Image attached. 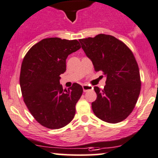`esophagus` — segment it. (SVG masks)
<instances>
[{
	"mask_svg": "<svg viewBox=\"0 0 158 158\" xmlns=\"http://www.w3.org/2000/svg\"><path fill=\"white\" fill-rule=\"evenodd\" d=\"M82 88H83L84 92H87V91H89V90H92V89H93L92 86L88 85H84L82 86Z\"/></svg>",
	"mask_w": 158,
	"mask_h": 158,
	"instance_id": "1",
	"label": "esophagus"
}]
</instances>
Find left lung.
<instances>
[{"label": "left lung", "mask_w": 158, "mask_h": 158, "mask_svg": "<svg viewBox=\"0 0 158 158\" xmlns=\"http://www.w3.org/2000/svg\"><path fill=\"white\" fill-rule=\"evenodd\" d=\"M94 71L106 77V86L94 87L97 99L92 102L94 115L108 123L127 118L137 102L141 89L138 64L131 50L115 37L100 34L79 40Z\"/></svg>", "instance_id": "1"}]
</instances>
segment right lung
I'll return each mask as SVG.
<instances>
[{
	"label": "right lung",
	"instance_id": "obj_1",
	"mask_svg": "<svg viewBox=\"0 0 158 158\" xmlns=\"http://www.w3.org/2000/svg\"><path fill=\"white\" fill-rule=\"evenodd\" d=\"M80 48L77 40L50 37L33 45L23 59L19 82L24 101L35 120L48 129L64 127L75 115L82 87L74 83L64 89L60 75L66 70L69 55Z\"/></svg>",
	"mask_w": 158,
	"mask_h": 158
}]
</instances>
